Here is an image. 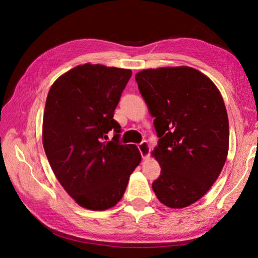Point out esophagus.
I'll return each mask as SVG.
<instances>
[{"label":"esophagus","mask_w":258,"mask_h":258,"mask_svg":"<svg viewBox=\"0 0 258 258\" xmlns=\"http://www.w3.org/2000/svg\"><path fill=\"white\" fill-rule=\"evenodd\" d=\"M138 149H139V151H140V153H141L142 157H143V158L149 157L151 149H150V145H149V143H147L146 141L141 142V143L138 145Z\"/></svg>","instance_id":"esophagus-1"}]
</instances>
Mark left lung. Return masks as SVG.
<instances>
[{"instance_id": "8db88e82", "label": "left lung", "mask_w": 258, "mask_h": 258, "mask_svg": "<svg viewBox=\"0 0 258 258\" xmlns=\"http://www.w3.org/2000/svg\"><path fill=\"white\" fill-rule=\"evenodd\" d=\"M135 80L160 138L153 155L162 169L153 190L168 207L188 206L207 193L226 161L223 97L206 75L188 67L144 70Z\"/></svg>"}]
</instances>
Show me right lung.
Segmentation results:
<instances>
[{"label":"right lung","instance_id":"1","mask_svg":"<svg viewBox=\"0 0 258 258\" xmlns=\"http://www.w3.org/2000/svg\"><path fill=\"white\" fill-rule=\"evenodd\" d=\"M132 71L79 65L54 82L43 117V146L56 178L82 207L104 211L123 197L141 162L138 147L120 144L113 118ZM109 130L115 134L107 141Z\"/></svg>","mask_w":258,"mask_h":258}]
</instances>
